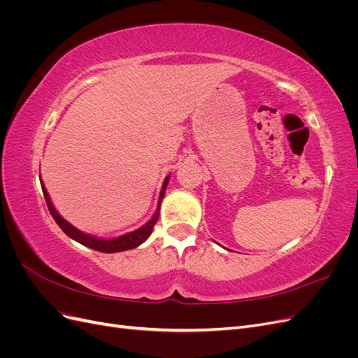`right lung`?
<instances>
[{
	"mask_svg": "<svg viewBox=\"0 0 358 358\" xmlns=\"http://www.w3.org/2000/svg\"><path fill=\"white\" fill-rule=\"evenodd\" d=\"M169 179H170V176H167L164 183H162V189L159 192V199H158V206H157V210L152 216V220H150L148 224H145L143 227H140L138 230H134L131 233H127L124 236L116 237V239H109V241L99 239V237H92L90 234H85V233L79 231L78 229H74V227L70 222L64 220L62 216L55 210V208H53V204L49 199V194H48L45 185H43V182H41V189H43V196H45V200H46V204H48L52 218L55 220V222L59 225V229L64 233H66L69 237H71L73 241L79 242V243L88 246L91 249H95V251L110 254V252H121V251H128V249L137 248L138 245H142L150 234H152L154 225L157 224V221L159 218V206H161L162 197H164V194H166Z\"/></svg>",
	"mask_w": 358,
	"mask_h": 358,
	"instance_id": "1",
	"label": "right lung"
}]
</instances>
